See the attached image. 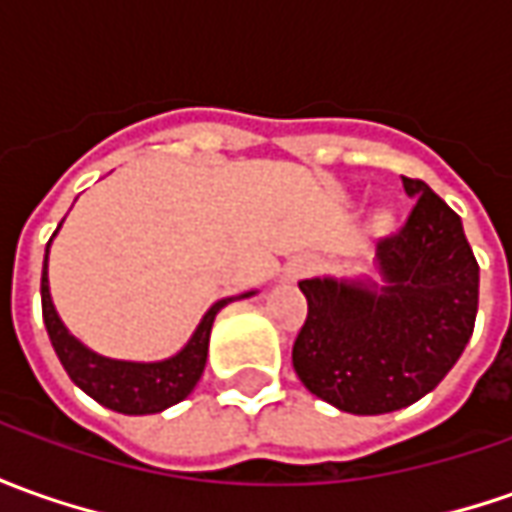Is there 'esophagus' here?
<instances>
[{
  "instance_id": "obj_1",
  "label": "esophagus",
  "mask_w": 512,
  "mask_h": 512,
  "mask_svg": "<svg viewBox=\"0 0 512 512\" xmlns=\"http://www.w3.org/2000/svg\"><path fill=\"white\" fill-rule=\"evenodd\" d=\"M311 269H314V263H311L308 257H302V260H294V263L285 269V274H288L291 280H297V277H305V274H308Z\"/></svg>"
}]
</instances>
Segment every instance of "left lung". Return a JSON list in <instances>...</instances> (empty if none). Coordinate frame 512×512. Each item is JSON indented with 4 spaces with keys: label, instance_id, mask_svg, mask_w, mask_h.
Wrapping results in <instances>:
<instances>
[{
    "label": "left lung",
    "instance_id": "8db88e82",
    "mask_svg": "<svg viewBox=\"0 0 512 512\" xmlns=\"http://www.w3.org/2000/svg\"><path fill=\"white\" fill-rule=\"evenodd\" d=\"M412 212L378 238L381 291L302 280L305 325L294 370L316 398L350 415H384L420 401L457 364L474 333L479 263L457 212L420 179L403 176Z\"/></svg>",
    "mask_w": 512,
    "mask_h": 512
}]
</instances>
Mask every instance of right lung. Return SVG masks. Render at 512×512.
Listing matches in <instances>:
<instances>
[{"mask_svg":"<svg viewBox=\"0 0 512 512\" xmlns=\"http://www.w3.org/2000/svg\"><path fill=\"white\" fill-rule=\"evenodd\" d=\"M47 252H50V243H47ZM47 252H44V271H41V314H44V325H47V333H50V342L58 358H61V364H64L66 375L89 398H95L106 409L123 412V415H154V412H162V409H168L173 403L184 401L198 384L201 373H204L215 314L227 302H232V297L215 302L210 311L204 314L201 325L193 333V339L187 342V347H184L182 353L168 358V361H156V364L114 361V358L97 356L89 347H83L61 325V319H58L55 308H52L50 285H47ZM243 297H249V294H243Z\"/></svg>","mask_w":512,"mask_h":512,"instance_id":"obj_1","label":"right lung"}]
</instances>
